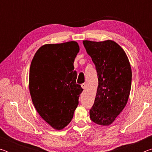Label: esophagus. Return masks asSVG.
Segmentation results:
<instances>
[{"mask_svg":"<svg viewBox=\"0 0 152 152\" xmlns=\"http://www.w3.org/2000/svg\"><path fill=\"white\" fill-rule=\"evenodd\" d=\"M86 85L85 83H83V84H81V87L83 89H85L86 88Z\"/></svg>","mask_w":152,"mask_h":152,"instance_id":"34e87169","label":"esophagus"}]
</instances>
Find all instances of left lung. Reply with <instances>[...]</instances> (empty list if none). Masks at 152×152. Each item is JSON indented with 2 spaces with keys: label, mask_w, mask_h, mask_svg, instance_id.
Masks as SVG:
<instances>
[{
  "label": "left lung",
  "mask_w": 152,
  "mask_h": 152,
  "mask_svg": "<svg viewBox=\"0 0 152 152\" xmlns=\"http://www.w3.org/2000/svg\"><path fill=\"white\" fill-rule=\"evenodd\" d=\"M83 44L96 66L99 79L90 118L96 124L108 126L127 104L132 86V68L125 51L114 41L85 40Z\"/></svg>",
  "instance_id": "left-lung-1"
}]
</instances>
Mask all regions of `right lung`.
<instances>
[{"label":"right lung","instance_id":"1","mask_svg":"<svg viewBox=\"0 0 152 152\" xmlns=\"http://www.w3.org/2000/svg\"><path fill=\"white\" fill-rule=\"evenodd\" d=\"M80 48L76 42L45 44L31 61L29 87L41 117L56 130L70 123L83 89L76 84L74 61Z\"/></svg>","mask_w":152,"mask_h":152}]
</instances>
